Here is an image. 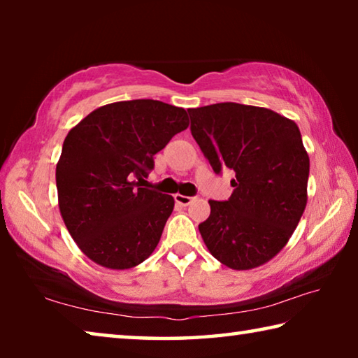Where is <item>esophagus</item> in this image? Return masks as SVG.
I'll list each match as a JSON object with an SVG mask.
<instances>
[{
	"label": "esophagus",
	"instance_id": "34e87169",
	"mask_svg": "<svg viewBox=\"0 0 358 358\" xmlns=\"http://www.w3.org/2000/svg\"><path fill=\"white\" fill-rule=\"evenodd\" d=\"M175 202H177L178 205H183V207H187L192 201L194 197H187V196H183V194H175Z\"/></svg>",
	"mask_w": 358,
	"mask_h": 358
}]
</instances>
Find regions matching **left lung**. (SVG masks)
Masks as SVG:
<instances>
[{
	"label": "left lung",
	"instance_id": "obj_1",
	"mask_svg": "<svg viewBox=\"0 0 358 358\" xmlns=\"http://www.w3.org/2000/svg\"><path fill=\"white\" fill-rule=\"evenodd\" d=\"M191 134L216 173L235 172L226 202L199 224L211 256L232 270L268 262L287 245L308 201L310 156L295 121L270 108L220 102L187 108Z\"/></svg>",
	"mask_w": 358,
	"mask_h": 358
}]
</instances>
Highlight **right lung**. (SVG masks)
I'll use <instances>...</instances> for the list:
<instances>
[{
	"mask_svg": "<svg viewBox=\"0 0 358 358\" xmlns=\"http://www.w3.org/2000/svg\"><path fill=\"white\" fill-rule=\"evenodd\" d=\"M187 126L185 108L134 99L96 108L68 132L57 162L59 213L94 264L128 270L156 250L175 201L136 178Z\"/></svg>",
	"mask_w": 358,
	"mask_h": 358,
	"instance_id": "1",
	"label": "right lung"
}]
</instances>
